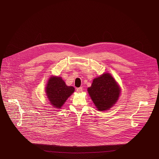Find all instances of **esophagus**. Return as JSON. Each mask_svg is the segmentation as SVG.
<instances>
[{
  "label": "esophagus",
  "instance_id": "obj_1",
  "mask_svg": "<svg viewBox=\"0 0 159 159\" xmlns=\"http://www.w3.org/2000/svg\"><path fill=\"white\" fill-rule=\"evenodd\" d=\"M77 91L78 93H81L82 91V87H80V88H77Z\"/></svg>",
  "mask_w": 159,
  "mask_h": 159
}]
</instances>
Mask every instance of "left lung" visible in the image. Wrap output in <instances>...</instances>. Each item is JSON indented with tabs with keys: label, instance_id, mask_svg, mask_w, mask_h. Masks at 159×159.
Instances as JSON below:
<instances>
[{
	"label": "left lung",
	"instance_id": "8db88e82",
	"mask_svg": "<svg viewBox=\"0 0 159 159\" xmlns=\"http://www.w3.org/2000/svg\"><path fill=\"white\" fill-rule=\"evenodd\" d=\"M88 93L98 111H106L118 101L120 88L110 73H104L93 79Z\"/></svg>",
	"mask_w": 159,
	"mask_h": 159
}]
</instances>
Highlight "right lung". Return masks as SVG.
I'll list each match as a JSON object with an SVG mask.
<instances>
[{
    "label": "right lung",
    "instance_id": "right-lung-1",
    "mask_svg": "<svg viewBox=\"0 0 159 159\" xmlns=\"http://www.w3.org/2000/svg\"><path fill=\"white\" fill-rule=\"evenodd\" d=\"M73 86H68L61 77H51L46 84V93L49 101L55 108H61L74 92Z\"/></svg>",
    "mask_w": 159,
    "mask_h": 159
}]
</instances>
